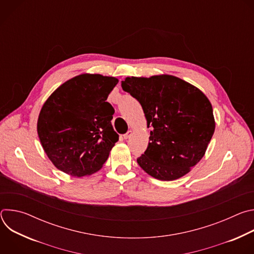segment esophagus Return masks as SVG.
I'll return each instance as SVG.
<instances>
[{
  "mask_svg": "<svg viewBox=\"0 0 254 254\" xmlns=\"http://www.w3.org/2000/svg\"><path fill=\"white\" fill-rule=\"evenodd\" d=\"M131 133H132V131H131V130H128L127 133H125V134H124V138H125V139L128 138V137L130 136V134H131Z\"/></svg>",
  "mask_w": 254,
  "mask_h": 254,
  "instance_id": "34e87169",
  "label": "esophagus"
}]
</instances>
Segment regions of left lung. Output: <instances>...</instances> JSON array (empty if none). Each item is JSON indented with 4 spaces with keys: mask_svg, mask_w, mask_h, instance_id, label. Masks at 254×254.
Segmentation results:
<instances>
[{
    "mask_svg": "<svg viewBox=\"0 0 254 254\" xmlns=\"http://www.w3.org/2000/svg\"><path fill=\"white\" fill-rule=\"evenodd\" d=\"M122 87L141 105L152 127L139 167L161 181L190 172L205 155L215 130L213 108L206 95L172 75L127 77Z\"/></svg>",
    "mask_w": 254,
    "mask_h": 254,
    "instance_id": "left-lung-1",
    "label": "left lung"
}]
</instances>
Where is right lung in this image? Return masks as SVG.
I'll return each instance as SVG.
<instances>
[{
  "mask_svg": "<svg viewBox=\"0 0 254 254\" xmlns=\"http://www.w3.org/2000/svg\"><path fill=\"white\" fill-rule=\"evenodd\" d=\"M118 82L116 77L81 74L64 82L45 101L37 131L58 170L83 177L103 166L119 140L112 126L115 110L106 101Z\"/></svg>",
  "mask_w": 254,
  "mask_h": 254,
  "instance_id": "right-lung-1",
  "label": "right lung"
}]
</instances>
